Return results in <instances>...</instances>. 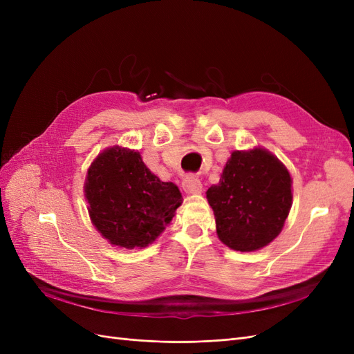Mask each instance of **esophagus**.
<instances>
[{"mask_svg":"<svg viewBox=\"0 0 354 354\" xmlns=\"http://www.w3.org/2000/svg\"><path fill=\"white\" fill-rule=\"evenodd\" d=\"M181 186H183L186 194H199V192L202 190V185H201L199 178L194 174L186 176L183 178V183H181Z\"/></svg>","mask_w":354,"mask_h":354,"instance_id":"34e87169","label":"esophagus"}]
</instances>
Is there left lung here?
<instances>
[{"label": "left lung", "mask_w": 354, "mask_h": 354, "mask_svg": "<svg viewBox=\"0 0 354 354\" xmlns=\"http://www.w3.org/2000/svg\"><path fill=\"white\" fill-rule=\"evenodd\" d=\"M291 176L264 149L233 152L218 185L207 190L220 241L255 251L281 233L292 203Z\"/></svg>", "instance_id": "8db88e82"}]
</instances>
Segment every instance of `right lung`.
<instances>
[{
	"instance_id": "right-lung-1",
	"label": "right lung",
	"mask_w": 354,
	"mask_h": 354,
	"mask_svg": "<svg viewBox=\"0 0 354 354\" xmlns=\"http://www.w3.org/2000/svg\"><path fill=\"white\" fill-rule=\"evenodd\" d=\"M91 221L112 245L133 250L153 242L181 205L174 183L160 181L138 152L111 147L95 158L85 180Z\"/></svg>"
}]
</instances>
